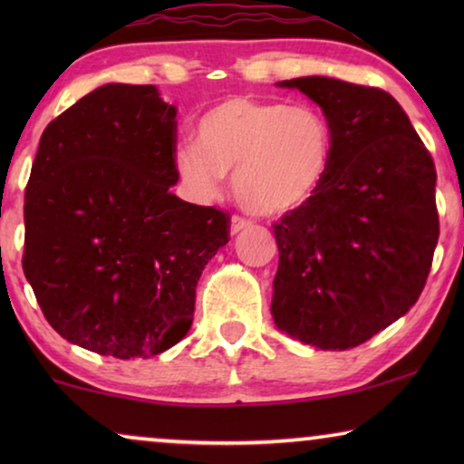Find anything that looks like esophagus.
Masks as SVG:
<instances>
[{"instance_id":"34e87169","label":"esophagus","mask_w":464,"mask_h":464,"mask_svg":"<svg viewBox=\"0 0 464 464\" xmlns=\"http://www.w3.org/2000/svg\"><path fill=\"white\" fill-rule=\"evenodd\" d=\"M253 221L246 219V218H240V215H232V221H230V232L232 234H238L246 230V227H251Z\"/></svg>"}]
</instances>
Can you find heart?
<instances>
[{"mask_svg": "<svg viewBox=\"0 0 464 464\" xmlns=\"http://www.w3.org/2000/svg\"><path fill=\"white\" fill-rule=\"evenodd\" d=\"M194 135L196 141L175 154L183 179L211 196L232 173L237 200L257 215L304 205L325 181L332 162V126L306 105L230 97L202 113Z\"/></svg>", "mask_w": 464, "mask_h": 464, "instance_id": "b5f03b06", "label": "heart"}]
</instances>
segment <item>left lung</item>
Here are the masks:
<instances>
[{
    "instance_id": "8db88e82",
    "label": "left lung",
    "mask_w": 464,
    "mask_h": 464,
    "mask_svg": "<svg viewBox=\"0 0 464 464\" xmlns=\"http://www.w3.org/2000/svg\"><path fill=\"white\" fill-rule=\"evenodd\" d=\"M332 126L325 181L272 224L276 327L323 351L363 344L414 306L440 238L435 164L401 105L323 75L283 80Z\"/></svg>"
}]
</instances>
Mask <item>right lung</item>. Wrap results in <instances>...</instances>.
Here are the masks:
<instances>
[{
    "instance_id": "right-lung-1",
    "label": "right lung",
    "mask_w": 464,
    "mask_h": 464,
    "mask_svg": "<svg viewBox=\"0 0 464 464\" xmlns=\"http://www.w3.org/2000/svg\"><path fill=\"white\" fill-rule=\"evenodd\" d=\"M177 110L151 84H105L42 132L24 189L23 270L54 332L116 359L189 332L196 285L230 215L177 198Z\"/></svg>"
}]
</instances>
